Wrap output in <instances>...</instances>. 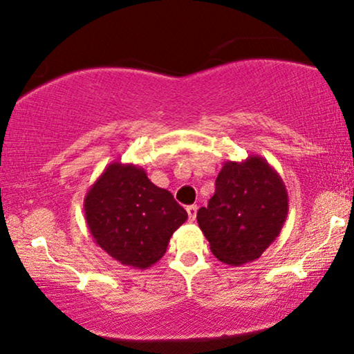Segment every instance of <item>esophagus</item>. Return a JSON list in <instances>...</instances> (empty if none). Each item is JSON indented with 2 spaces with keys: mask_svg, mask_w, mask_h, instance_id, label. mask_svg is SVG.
<instances>
[{
  "mask_svg": "<svg viewBox=\"0 0 354 354\" xmlns=\"http://www.w3.org/2000/svg\"><path fill=\"white\" fill-rule=\"evenodd\" d=\"M186 209H187V214H189V221L194 223L195 218H197V209H198L197 205H191V207H187Z\"/></svg>",
  "mask_w": 354,
  "mask_h": 354,
  "instance_id": "obj_1",
  "label": "esophagus"
}]
</instances>
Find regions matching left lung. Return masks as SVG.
Here are the masks:
<instances>
[{"instance_id":"1","label":"left lung","mask_w":354,"mask_h":354,"mask_svg":"<svg viewBox=\"0 0 354 354\" xmlns=\"http://www.w3.org/2000/svg\"><path fill=\"white\" fill-rule=\"evenodd\" d=\"M288 191L275 168L259 156L225 162L208 207L197 213L198 227L221 262L243 266L259 259L283 229Z\"/></svg>"}]
</instances>
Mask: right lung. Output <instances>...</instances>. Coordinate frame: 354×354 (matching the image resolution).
Segmentation results:
<instances>
[{"label": "right lung", "mask_w": 354, "mask_h": 354, "mask_svg": "<svg viewBox=\"0 0 354 354\" xmlns=\"http://www.w3.org/2000/svg\"><path fill=\"white\" fill-rule=\"evenodd\" d=\"M88 230L103 251L127 267L147 268L167 252L173 232L187 213L145 168L113 162L84 198Z\"/></svg>", "instance_id": "obj_1"}]
</instances>
